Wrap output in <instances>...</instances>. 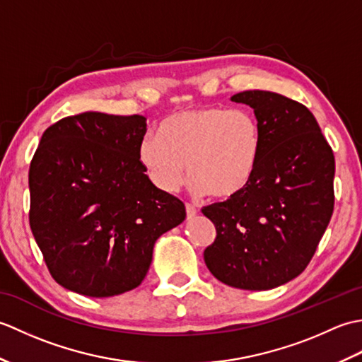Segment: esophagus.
Listing matches in <instances>:
<instances>
[{
    "instance_id": "1",
    "label": "esophagus",
    "mask_w": 362,
    "mask_h": 362,
    "mask_svg": "<svg viewBox=\"0 0 362 362\" xmlns=\"http://www.w3.org/2000/svg\"><path fill=\"white\" fill-rule=\"evenodd\" d=\"M185 209H187V218L188 219H193L197 214V209L193 204H185Z\"/></svg>"
}]
</instances>
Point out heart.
Wrapping results in <instances>:
<instances>
[{
  "instance_id": "1",
  "label": "heart",
  "mask_w": 362,
  "mask_h": 362,
  "mask_svg": "<svg viewBox=\"0 0 362 362\" xmlns=\"http://www.w3.org/2000/svg\"><path fill=\"white\" fill-rule=\"evenodd\" d=\"M261 151L263 132L252 110L204 105L166 117L158 136L141 138L138 160L161 191L182 185L187 165L193 191L224 199L249 185Z\"/></svg>"
}]
</instances>
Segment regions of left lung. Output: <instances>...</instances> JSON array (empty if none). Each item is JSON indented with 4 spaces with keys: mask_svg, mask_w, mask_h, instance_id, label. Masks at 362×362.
<instances>
[{
    "mask_svg": "<svg viewBox=\"0 0 362 362\" xmlns=\"http://www.w3.org/2000/svg\"><path fill=\"white\" fill-rule=\"evenodd\" d=\"M232 101L253 109L263 151L247 187L202 209L216 227L204 259L228 286L266 291L296 279L316 252L334 209V156L303 104L263 90Z\"/></svg>",
    "mask_w": 362,
    "mask_h": 362,
    "instance_id": "8db88e82",
    "label": "left lung"
}]
</instances>
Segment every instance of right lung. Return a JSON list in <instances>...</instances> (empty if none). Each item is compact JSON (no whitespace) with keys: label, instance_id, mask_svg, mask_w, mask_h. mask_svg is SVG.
<instances>
[{"label":"right lung","instance_id":"1","mask_svg":"<svg viewBox=\"0 0 362 362\" xmlns=\"http://www.w3.org/2000/svg\"><path fill=\"white\" fill-rule=\"evenodd\" d=\"M141 115L86 112L49 126L29 168V224L49 274L88 297L140 284L153 244L187 216L185 205L144 174Z\"/></svg>","mask_w":362,"mask_h":362}]
</instances>
